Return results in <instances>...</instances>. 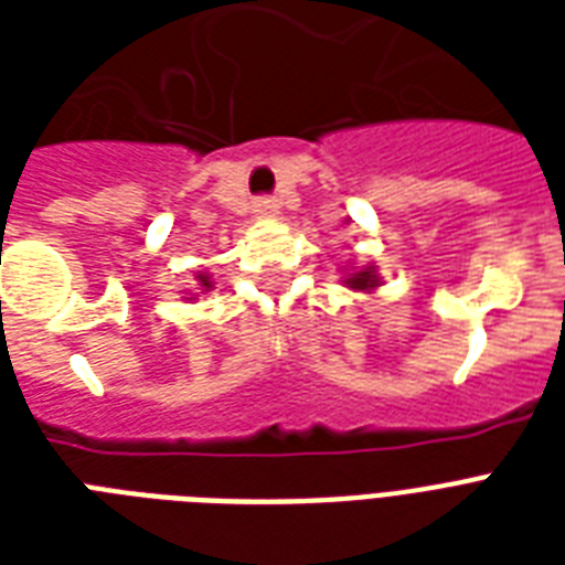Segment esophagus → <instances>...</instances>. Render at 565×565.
I'll use <instances>...</instances> for the list:
<instances>
[{
	"instance_id": "1",
	"label": "esophagus",
	"mask_w": 565,
	"mask_h": 565,
	"mask_svg": "<svg viewBox=\"0 0 565 565\" xmlns=\"http://www.w3.org/2000/svg\"><path fill=\"white\" fill-rule=\"evenodd\" d=\"M255 213H260V216H275L278 213V202H275L273 195H260V199H255Z\"/></svg>"
}]
</instances>
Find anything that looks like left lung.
<instances>
[{
  "mask_svg": "<svg viewBox=\"0 0 565 565\" xmlns=\"http://www.w3.org/2000/svg\"><path fill=\"white\" fill-rule=\"evenodd\" d=\"M345 284H349L352 290H372V287H377V275L372 266H366V269H358V273L349 275Z\"/></svg>",
  "mask_w": 565,
  "mask_h": 565,
  "instance_id": "8db88e82",
  "label": "left lung"
}]
</instances>
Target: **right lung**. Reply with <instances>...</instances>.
<instances>
[{
    "instance_id": "right-lung-1",
    "label": "right lung",
    "mask_w": 565,
    "mask_h": 565,
    "mask_svg": "<svg viewBox=\"0 0 565 565\" xmlns=\"http://www.w3.org/2000/svg\"><path fill=\"white\" fill-rule=\"evenodd\" d=\"M199 281H202L204 290H207V287H211V281H207V275H199Z\"/></svg>"
}]
</instances>
